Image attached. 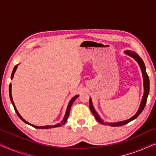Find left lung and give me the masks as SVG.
Listing matches in <instances>:
<instances>
[{
	"label": "left lung",
	"instance_id": "1",
	"mask_svg": "<svg viewBox=\"0 0 156 156\" xmlns=\"http://www.w3.org/2000/svg\"><path fill=\"white\" fill-rule=\"evenodd\" d=\"M124 52H125V54L129 55V56L133 57V58L135 59V60L138 63V65H139V67H140V69H141V72H142L143 79H144V96H143L141 102H140L139 108H138V112H136V114L134 115V116H132L131 118H130L129 119H127V120H126V121H119V122H115V123H108V122L106 123V124L109 125V126H123L125 124H127V123L131 122V121H133L135 119L137 118V117L140 114V113L143 112V110H144L145 106H146L147 98H148V94H149V89H150V82H149V77H148V74H147V73H146V67H145L144 61H143L142 59L139 57V55H138L137 53L134 52L133 51L126 50V51H125ZM89 108H90L91 112H92L93 115L94 116L95 119H97V121H99V122L100 123H101V124H105V123H104V121L101 119V117L99 116V115L97 114V112H96L94 108V106L92 104V101H91V98L89 99Z\"/></svg>",
	"mask_w": 156,
	"mask_h": 156
}]
</instances>
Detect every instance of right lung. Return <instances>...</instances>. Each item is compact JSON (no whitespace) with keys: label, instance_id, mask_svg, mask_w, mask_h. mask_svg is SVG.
Listing matches in <instances>:
<instances>
[{"label":"right lung","instance_id":"add662e5","mask_svg":"<svg viewBox=\"0 0 156 156\" xmlns=\"http://www.w3.org/2000/svg\"><path fill=\"white\" fill-rule=\"evenodd\" d=\"M18 65H17L15 66V67L13 68V70H12V74H11V80H12V78H13L14 74H15V72H16V71L17 68H18ZM11 88H12V85H11V84H10V85H9V94H10V101H11V103H12V106H13L14 109H15V111H16L17 115H18L19 118H20V119H21V120H22V121H23V122H25V123H27V124L32 126H33L34 128H35V129H51V128H54V127H59V126H62V125L65 124V123H66V121H67L68 117H69V112H70V108H71L72 104L74 103V101H75V99H76V98H77V97H79V95H76L75 97H74L71 100H70L69 102V104H68L67 110H66V113H65V116H64L63 120L60 123H57V124H55V125H54V126H35V125H33V124H31V123H30L27 122V121H25V119H23V117L20 116V114H19L18 112V110L16 109V106H15L14 102H13V100H12V94H11Z\"/></svg>","mask_w":156,"mask_h":156}]
</instances>
